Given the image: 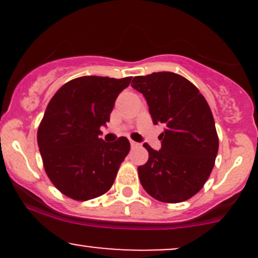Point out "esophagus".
Wrapping results in <instances>:
<instances>
[{
  "label": "esophagus",
  "mask_w": 258,
  "mask_h": 258,
  "mask_svg": "<svg viewBox=\"0 0 258 258\" xmlns=\"http://www.w3.org/2000/svg\"><path fill=\"white\" fill-rule=\"evenodd\" d=\"M130 143H131V147H132V148L139 147V143H137V142H135V141H130Z\"/></svg>",
  "instance_id": "1"
}]
</instances>
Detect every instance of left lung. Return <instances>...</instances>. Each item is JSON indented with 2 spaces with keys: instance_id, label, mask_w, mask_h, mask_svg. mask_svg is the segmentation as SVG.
<instances>
[{
  "instance_id": "8db88e82",
  "label": "left lung",
  "mask_w": 258,
  "mask_h": 258,
  "mask_svg": "<svg viewBox=\"0 0 258 258\" xmlns=\"http://www.w3.org/2000/svg\"><path fill=\"white\" fill-rule=\"evenodd\" d=\"M131 86L146 97L153 122L166 126L159 152L143 144L149 159L138 167L142 186L162 203L190 199L209 179L218 153L211 109L200 91L178 74L136 76Z\"/></svg>"
}]
</instances>
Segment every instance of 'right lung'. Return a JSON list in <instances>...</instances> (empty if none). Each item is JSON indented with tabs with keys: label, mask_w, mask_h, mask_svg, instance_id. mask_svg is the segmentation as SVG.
I'll use <instances>...</instances> for the list:
<instances>
[{
	"label": "right lung",
	"mask_w": 258,
	"mask_h": 258,
	"mask_svg": "<svg viewBox=\"0 0 258 258\" xmlns=\"http://www.w3.org/2000/svg\"><path fill=\"white\" fill-rule=\"evenodd\" d=\"M131 79L81 76L61 86L47 105L37 143L47 176L67 197L86 201L111 188L130 142L120 137L106 143L99 128Z\"/></svg>",
	"instance_id": "1"
}]
</instances>
